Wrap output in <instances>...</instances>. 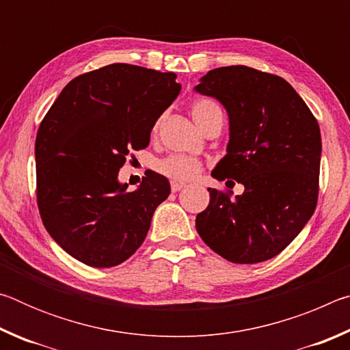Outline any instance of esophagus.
<instances>
[{
    "label": "esophagus",
    "instance_id": "esophagus-1",
    "mask_svg": "<svg viewBox=\"0 0 350 350\" xmlns=\"http://www.w3.org/2000/svg\"><path fill=\"white\" fill-rule=\"evenodd\" d=\"M170 183H171V191H173V193H177V191H180L182 188H185V183H182V182L171 180Z\"/></svg>",
    "mask_w": 350,
    "mask_h": 350
}]
</instances>
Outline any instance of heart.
Masks as SVG:
<instances>
[{"mask_svg":"<svg viewBox=\"0 0 350 350\" xmlns=\"http://www.w3.org/2000/svg\"><path fill=\"white\" fill-rule=\"evenodd\" d=\"M216 112H221V108H219V105L216 102H213L211 98H198L194 100L191 105V116L194 118V122H196L202 129L206 126V123L210 122V118L215 116ZM159 126H161V118L154 123V134L159 131ZM202 168L204 165L199 159L182 156V154H171V156L162 159L161 162H157L159 173L168 177L171 180L177 182H187L194 179V177H198L200 174Z\"/></svg>","mask_w":350,"mask_h":350,"instance_id":"obj_1","label":"heart"}]
</instances>
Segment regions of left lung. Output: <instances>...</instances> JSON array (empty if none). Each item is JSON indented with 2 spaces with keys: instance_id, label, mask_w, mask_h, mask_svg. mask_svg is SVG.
Masks as SVG:
<instances>
[{
  "instance_id": "left-lung-1",
  "label": "left lung",
  "mask_w": 350,
  "mask_h": 350,
  "mask_svg": "<svg viewBox=\"0 0 350 350\" xmlns=\"http://www.w3.org/2000/svg\"><path fill=\"white\" fill-rule=\"evenodd\" d=\"M217 98L230 117L227 154L213 170L238 180L242 196L208 188L196 230L213 252L234 264L275 258L317 208L321 133L315 116L288 83L242 66L210 70L194 88Z\"/></svg>"
}]
</instances>
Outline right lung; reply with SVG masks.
I'll use <instances>...</instances> for the list:
<instances>
[{
    "mask_svg": "<svg viewBox=\"0 0 350 350\" xmlns=\"http://www.w3.org/2000/svg\"><path fill=\"white\" fill-rule=\"evenodd\" d=\"M174 72L112 63L70 80L35 140L37 204L58 245L90 267H114L145 241L165 176L148 173L135 191L117 179L131 151L150 145L154 123L179 96Z\"/></svg>",
    "mask_w": 350,
    "mask_h": 350,
    "instance_id": "right-lung-1",
    "label": "right lung"
}]
</instances>
